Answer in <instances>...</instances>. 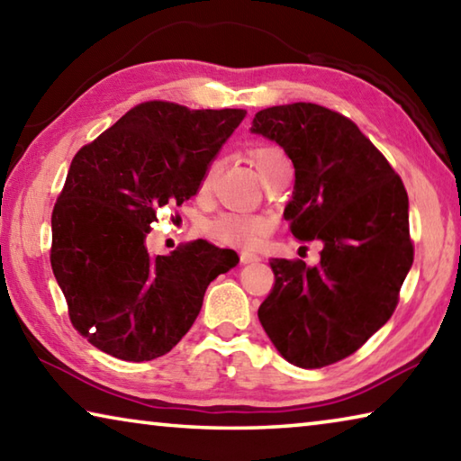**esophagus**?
Returning <instances> with one entry per match:
<instances>
[{
  "instance_id": "esophagus-1",
  "label": "esophagus",
  "mask_w": 461,
  "mask_h": 461,
  "mask_svg": "<svg viewBox=\"0 0 461 461\" xmlns=\"http://www.w3.org/2000/svg\"><path fill=\"white\" fill-rule=\"evenodd\" d=\"M240 260H241V264H254V262H260V256H256L252 252H241Z\"/></svg>"
}]
</instances>
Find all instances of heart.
<instances>
[{"instance_id": "1", "label": "heart", "mask_w": 461, "mask_h": 461, "mask_svg": "<svg viewBox=\"0 0 461 461\" xmlns=\"http://www.w3.org/2000/svg\"><path fill=\"white\" fill-rule=\"evenodd\" d=\"M249 160L260 178L270 176L275 170L285 165L286 156L276 146H256L249 150ZM217 173H220V162H212L207 167L205 175L201 178V193H207L213 186ZM209 233L221 244H230L236 248H256L262 238L272 230V220L264 215H241V213H223L207 225Z\"/></svg>"}]
</instances>
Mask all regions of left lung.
<instances>
[{
	"mask_svg": "<svg viewBox=\"0 0 461 461\" xmlns=\"http://www.w3.org/2000/svg\"><path fill=\"white\" fill-rule=\"evenodd\" d=\"M252 131L293 160L285 209L293 236L323 244L317 267L270 260L275 286L258 319L286 362L323 368L352 356L394 313L415 254L407 191L360 128L323 105L262 109Z\"/></svg>",
	"mask_w": 461,
	"mask_h": 461,
	"instance_id": "left-lung-1",
	"label": "left lung"
}]
</instances>
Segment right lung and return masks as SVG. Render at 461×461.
I'll return each mask as SVG.
<instances>
[{"label": "right lung", "instance_id": "add662e5", "mask_svg": "<svg viewBox=\"0 0 461 461\" xmlns=\"http://www.w3.org/2000/svg\"><path fill=\"white\" fill-rule=\"evenodd\" d=\"M244 109L144 101L75 154L52 209L50 264L77 331L126 362L168 354L197 319L209 283L240 262L205 240L152 258L158 209L183 205Z\"/></svg>", "mask_w": 461, "mask_h": 461}]
</instances>
